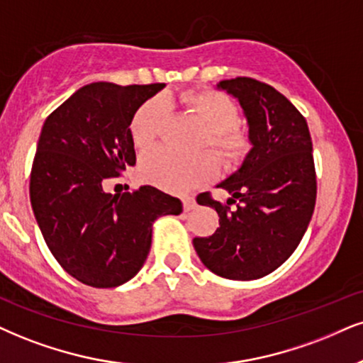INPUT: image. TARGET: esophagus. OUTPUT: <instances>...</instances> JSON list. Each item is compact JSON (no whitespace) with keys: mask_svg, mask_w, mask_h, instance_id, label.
Segmentation results:
<instances>
[{"mask_svg":"<svg viewBox=\"0 0 363 363\" xmlns=\"http://www.w3.org/2000/svg\"><path fill=\"white\" fill-rule=\"evenodd\" d=\"M182 202H183V210H185V212H190V210H194L196 207V200L194 195H185L182 199Z\"/></svg>","mask_w":363,"mask_h":363,"instance_id":"1","label":"esophagus"}]
</instances>
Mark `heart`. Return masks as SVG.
<instances>
[{
	"mask_svg": "<svg viewBox=\"0 0 363 363\" xmlns=\"http://www.w3.org/2000/svg\"><path fill=\"white\" fill-rule=\"evenodd\" d=\"M180 101L199 116L207 128V145L225 164L244 160L250 150L249 133L237 128L239 111L225 94L218 91H191L180 96ZM164 104L161 99H150L136 111L131 119V140L140 150H147L158 138ZM216 173V161L207 153L180 155L168 147L147 153L141 161V174L147 182L164 190L185 191L208 180Z\"/></svg>",
	"mask_w": 363,
	"mask_h": 363,
	"instance_id": "1",
	"label": "heart"
}]
</instances>
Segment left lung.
I'll return each instance as SVG.
<instances>
[{"label": "left lung", "instance_id": "obj_1", "mask_svg": "<svg viewBox=\"0 0 363 363\" xmlns=\"http://www.w3.org/2000/svg\"><path fill=\"white\" fill-rule=\"evenodd\" d=\"M217 89L239 101L252 147L240 168L217 185L230 194L227 205L202 196L200 205L217 210L220 227L195 237L194 247L217 276L259 279L294 252L311 220L316 173L310 129L283 94L256 79L222 80Z\"/></svg>", "mask_w": 363, "mask_h": 363}]
</instances>
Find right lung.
<instances>
[{
  "label": "right lung",
  "mask_w": 363,
  "mask_h": 363,
  "mask_svg": "<svg viewBox=\"0 0 363 363\" xmlns=\"http://www.w3.org/2000/svg\"><path fill=\"white\" fill-rule=\"evenodd\" d=\"M164 84L94 82L45 119L30 177V200L48 249L92 288H116L140 272L153 222L182 213V202L155 186L107 194L109 178L136 164L131 119Z\"/></svg>",
  "instance_id": "add662e5"
}]
</instances>
